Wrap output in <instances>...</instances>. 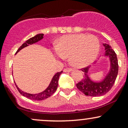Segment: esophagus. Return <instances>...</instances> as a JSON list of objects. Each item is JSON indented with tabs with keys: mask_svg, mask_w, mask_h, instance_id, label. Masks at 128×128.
<instances>
[{
	"mask_svg": "<svg viewBox=\"0 0 128 128\" xmlns=\"http://www.w3.org/2000/svg\"><path fill=\"white\" fill-rule=\"evenodd\" d=\"M73 70V69L72 68H64V72H70Z\"/></svg>",
	"mask_w": 128,
	"mask_h": 128,
	"instance_id": "1",
	"label": "esophagus"
}]
</instances>
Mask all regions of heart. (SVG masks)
Segmentation results:
<instances>
[{"instance_id":"heart-1","label":"heart","mask_w":128,"mask_h":128,"mask_svg":"<svg viewBox=\"0 0 128 128\" xmlns=\"http://www.w3.org/2000/svg\"><path fill=\"white\" fill-rule=\"evenodd\" d=\"M99 49V40L94 36L72 34L60 38L55 45V54L60 59L69 56L73 66L84 67L94 61Z\"/></svg>"}]
</instances>
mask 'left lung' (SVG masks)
<instances>
[{
  "mask_svg": "<svg viewBox=\"0 0 128 128\" xmlns=\"http://www.w3.org/2000/svg\"><path fill=\"white\" fill-rule=\"evenodd\" d=\"M105 47V56H109L110 60V70L109 73L105 76V79L99 82H95L88 77V72L89 67L81 69L84 73L82 79L76 84L79 91L86 96L97 97L105 94L111 90L116 81L118 71V60L117 55L111 49V46L107 44H103Z\"/></svg>",
  "mask_w": 128,
  "mask_h": 128,
  "instance_id": "obj_1",
  "label": "left lung"
}]
</instances>
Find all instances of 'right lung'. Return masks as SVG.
I'll use <instances>...</instances> for the list:
<instances>
[{
  "label": "right lung",
  "instance_id": "1",
  "mask_svg": "<svg viewBox=\"0 0 128 128\" xmlns=\"http://www.w3.org/2000/svg\"><path fill=\"white\" fill-rule=\"evenodd\" d=\"M43 34H40L36 35V36L29 38L28 40H27L25 42H24V43L18 48V49L17 50L16 54H17V53H18L20 50L23 49L24 48L27 47L28 46L32 44L36 43V42H39L40 40H41L43 38ZM62 73V71L56 73L55 75L54 76V77H53L52 80H51L50 83L48 87L44 91H43V92L38 94H29L28 93V92H23L21 90L19 89V88L17 86V85H16V84H15L19 92L21 94L22 96L26 97V98H28V99L30 100H44L46 99H47V98H49L50 96H52L53 94L56 92L58 86V80H59L60 76L61 75V74Z\"/></svg>",
  "mask_w": 128,
  "mask_h": 128
}]
</instances>
